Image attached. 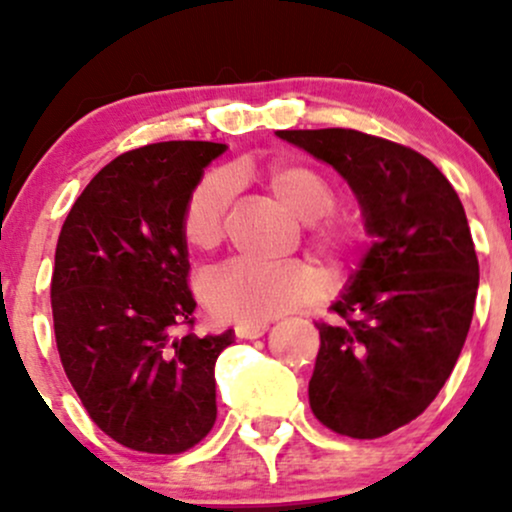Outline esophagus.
<instances>
[{
  "label": "esophagus",
  "instance_id": "34e87169",
  "mask_svg": "<svg viewBox=\"0 0 512 512\" xmlns=\"http://www.w3.org/2000/svg\"><path fill=\"white\" fill-rule=\"evenodd\" d=\"M267 330H269L267 322H240V325H236V337L257 339V337H262Z\"/></svg>",
  "mask_w": 512,
  "mask_h": 512
}]
</instances>
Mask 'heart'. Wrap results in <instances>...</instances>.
Instances as JSON below:
<instances>
[{"mask_svg": "<svg viewBox=\"0 0 512 512\" xmlns=\"http://www.w3.org/2000/svg\"><path fill=\"white\" fill-rule=\"evenodd\" d=\"M238 178H243V173H238ZM262 180L276 202L301 221H308V243L317 255L342 260L366 243L363 223L334 211L337 190L317 168L305 163H274ZM233 192V175L223 170L207 173L192 187L180 214V233L192 250L211 252L223 243ZM320 293V276L301 260L281 264L238 260L211 274L204 286V303L223 320L264 322L317 301Z\"/></svg>", "mask_w": 512, "mask_h": 512, "instance_id": "1", "label": "heart"}]
</instances>
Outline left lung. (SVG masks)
Wrapping results in <instances>:
<instances>
[{"label":"left lung","instance_id":"8db88e82","mask_svg":"<svg viewBox=\"0 0 512 512\" xmlns=\"http://www.w3.org/2000/svg\"><path fill=\"white\" fill-rule=\"evenodd\" d=\"M344 175L366 214L373 248L351 289L315 322L320 351L308 385L322 426L383 438L424 414L460 356L479 260L462 202L409 146L356 129H281Z\"/></svg>","mask_w":512,"mask_h":512}]
</instances>
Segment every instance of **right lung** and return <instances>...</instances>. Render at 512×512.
<instances>
[{"label":"right lung","mask_w":512,"mask_h":512,"mask_svg":"<svg viewBox=\"0 0 512 512\" xmlns=\"http://www.w3.org/2000/svg\"><path fill=\"white\" fill-rule=\"evenodd\" d=\"M214 142H158L113 158L74 202L50 303L69 383L105 436L180 455L216 421V358L233 332L197 337L182 204Z\"/></svg>","instance_id":"1"}]
</instances>
